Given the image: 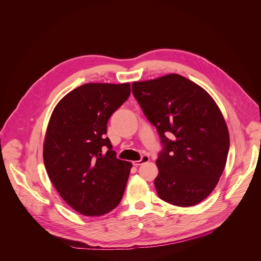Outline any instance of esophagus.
I'll return each mask as SVG.
<instances>
[{"mask_svg":"<svg viewBox=\"0 0 261 261\" xmlns=\"http://www.w3.org/2000/svg\"><path fill=\"white\" fill-rule=\"evenodd\" d=\"M148 161H150V157L146 156V155H143L140 160L133 161L132 164H133L134 166H139V165H141V164H143V163H145V162H148Z\"/></svg>","mask_w":261,"mask_h":261,"instance_id":"1","label":"esophagus"}]
</instances>
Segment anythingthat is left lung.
I'll return each instance as SVG.
<instances>
[{
  "instance_id": "obj_1",
  "label": "left lung",
  "mask_w": 261,
  "mask_h": 261,
  "mask_svg": "<svg viewBox=\"0 0 261 261\" xmlns=\"http://www.w3.org/2000/svg\"><path fill=\"white\" fill-rule=\"evenodd\" d=\"M132 93L163 144L156 161L158 196L192 206L215 189L225 168L229 133L214 99L178 74L132 84Z\"/></svg>"
}]
</instances>
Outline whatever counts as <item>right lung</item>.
<instances>
[{
  "mask_svg": "<svg viewBox=\"0 0 261 261\" xmlns=\"http://www.w3.org/2000/svg\"><path fill=\"white\" fill-rule=\"evenodd\" d=\"M130 93V84H86L68 93L51 114L44 165L61 197L82 215H105L123 197L132 164L117 158L105 134L109 118Z\"/></svg>",
  "mask_w": 261,
  "mask_h": 261,
  "instance_id": "right-lung-1",
  "label": "right lung"
}]
</instances>
